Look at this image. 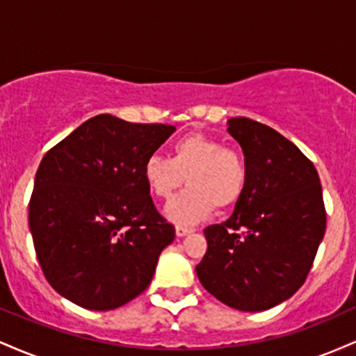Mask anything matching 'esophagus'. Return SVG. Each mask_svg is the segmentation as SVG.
I'll return each instance as SVG.
<instances>
[{
    "instance_id": "34e87169",
    "label": "esophagus",
    "mask_w": 356,
    "mask_h": 356,
    "mask_svg": "<svg viewBox=\"0 0 356 356\" xmlns=\"http://www.w3.org/2000/svg\"><path fill=\"white\" fill-rule=\"evenodd\" d=\"M191 232L192 229H189V227H182V226L175 227V236H177V238H184V236L191 234Z\"/></svg>"
}]
</instances>
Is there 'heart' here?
Returning a JSON list of instances; mask_svg holds the SVG:
<instances>
[{
    "instance_id": "1",
    "label": "heart",
    "mask_w": 356,
    "mask_h": 356,
    "mask_svg": "<svg viewBox=\"0 0 356 356\" xmlns=\"http://www.w3.org/2000/svg\"><path fill=\"white\" fill-rule=\"evenodd\" d=\"M144 181L155 197L170 199L187 182V189L165 206V218L177 226H194L214 209L238 202L248 181L244 159L218 138L191 134L172 147V157L152 154L145 159Z\"/></svg>"
}]
</instances>
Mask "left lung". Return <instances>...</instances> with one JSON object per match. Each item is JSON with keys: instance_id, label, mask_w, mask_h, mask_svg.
<instances>
[{"instance_id": "left-lung-1", "label": "left lung", "mask_w": 356, "mask_h": 356, "mask_svg": "<svg viewBox=\"0 0 356 356\" xmlns=\"http://www.w3.org/2000/svg\"><path fill=\"white\" fill-rule=\"evenodd\" d=\"M244 152L248 181L229 219L204 229L195 266L212 296L239 312H264L305 283L326 229L320 177L312 161L271 127L227 120Z\"/></svg>"}]
</instances>
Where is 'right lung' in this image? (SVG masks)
<instances>
[{"label": "right lung", "mask_w": 356, "mask_h": 356, "mask_svg": "<svg viewBox=\"0 0 356 356\" xmlns=\"http://www.w3.org/2000/svg\"><path fill=\"white\" fill-rule=\"evenodd\" d=\"M174 132V125L102 113L44 155L28 224L43 275L58 295L108 312L150 284L175 231L155 209L142 169Z\"/></svg>", "instance_id": "obj_1"}]
</instances>
